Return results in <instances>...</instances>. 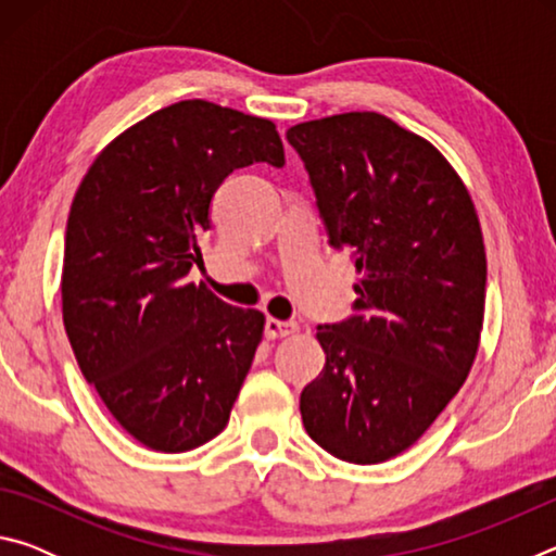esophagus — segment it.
<instances>
[{"instance_id":"obj_1","label":"esophagus","mask_w":556,"mask_h":556,"mask_svg":"<svg viewBox=\"0 0 556 556\" xmlns=\"http://www.w3.org/2000/svg\"><path fill=\"white\" fill-rule=\"evenodd\" d=\"M299 331V326L294 321H279V318H267L265 324V336L271 338H287V336H294Z\"/></svg>"}]
</instances>
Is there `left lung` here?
Listing matches in <instances>:
<instances>
[{
  "label": "left lung",
  "instance_id": "left-lung-1",
  "mask_svg": "<svg viewBox=\"0 0 556 556\" xmlns=\"http://www.w3.org/2000/svg\"><path fill=\"white\" fill-rule=\"evenodd\" d=\"M287 139L331 244L361 275L357 314L318 326L326 365L301 392V419L336 458L382 464L434 425L476 361L481 223L446 156L380 112L301 122Z\"/></svg>",
  "mask_w": 556,
  "mask_h": 556
}]
</instances>
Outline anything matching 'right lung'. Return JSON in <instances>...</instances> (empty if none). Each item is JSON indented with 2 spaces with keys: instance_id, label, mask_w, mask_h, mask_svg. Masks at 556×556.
<instances>
[{
  "instance_id": "obj_1",
  "label": "right lung",
  "mask_w": 556,
  "mask_h": 556,
  "mask_svg": "<svg viewBox=\"0 0 556 556\" xmlns=\"http://www.w3.org/2000/svg\"><path fill=\"white\" fill-rule=\"evenodd\" d=\"M285 164L275 122L205 100L156 110L102 149L75 191L63 324L119 427L164 454L218 437L265 331L255 308L188 281L225 176Z\"/></svg>"
}]
</instances>
